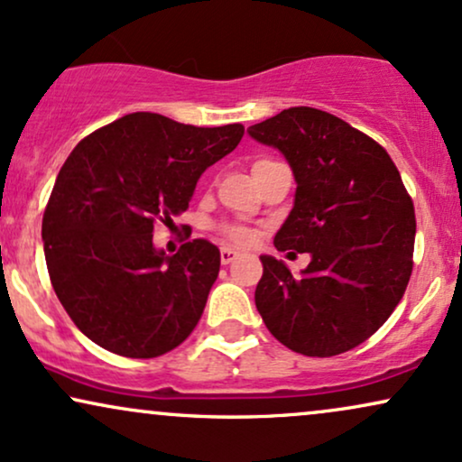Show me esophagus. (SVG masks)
<instances>
[{"mask_svg": "<svg viewBox=\"0 0 462 462\" xmlns=\"http://www.w3.org/2000/svg\"><path fill=\"white\" fill-rule=\"evenodd\" d=\"M237 257H240V253H237V250H233V248H220V261H222V265H229L231 261H236Z\"/></svg>", "mask_w": 462, "mask_h": 462, "instance_id": "esophagus-1", "label": "esophagus"}]
</instances>
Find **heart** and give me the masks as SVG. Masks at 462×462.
I'll use <instances>...</instances> for the list:
<instances>
[{"instance_id":"b5f03b06","label":"heart","mask_w":462,"mask_h":462,"mask_svg":"<svg viewBox=\"0 0 462 462\" xmlns=\"http://www.w3.org/2000/svg\"><path fill=\"white\" fill-rule=\"evenodd\" d=\"M261 162H270V161H257L254 164H261ZM226 236L231 237L233 242L237 244H248L250 240H253V231L248 229V226H242V225H231L226 226Z\"/></svg>"}]
</instances>
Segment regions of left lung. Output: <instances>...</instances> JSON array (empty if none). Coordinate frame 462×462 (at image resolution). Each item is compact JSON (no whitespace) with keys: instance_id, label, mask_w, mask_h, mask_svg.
Wrapping results in <instances>:
<instances>
[{"instance_id":"1","label":"left lung","mask_w":462,"mask_h":462,"mask_svg":"<svg viewBox=\"0 0 462 462\" xmlns=\"http://www.w3.org/2000/svg\"><path fill=\"white\" fill-rule=\"evenodd\" d=\"M248 134L276 147L298 184L274 246L310 254L300 276L261 254L259 315L301 356L349 351L388 321L411 276L415 212L401 173L377 141L310 106L284 109Z\"/></svg>"}]
</instances>
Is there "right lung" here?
Returning <instances> with one entry per match:
<instances>
[{
  "label": "right lung",
  "instance_id": "add662e5",
  "mask_svg": "<svg viewBox=\"0 0 462 462\" xmlns=\"http://www.w3.org/2000/svg\"><path fill=\"white\" fill-rule=\"evenodd\" d=\"M242 136V124L197 128L130 113L68 156L44 209V259L74 326L102 349L158 357L195 329L220 250L192 240L169 257L153 246V226L186 212L203 171Z\"/></svg>",
  "mask_w": 462,
  "mask_h": 462
}]
</instances>
